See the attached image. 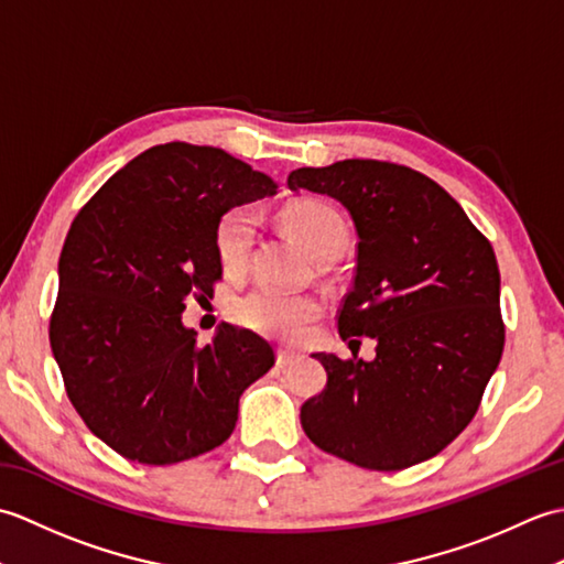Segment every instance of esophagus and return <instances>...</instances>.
<instances>
[{"mask_svg":"<svg viewBox=\"0 0 564 564\" xmlns=\"http://www.w3.org/2000/svg\"><path fill=\"white\" fill-rule=\"evenodd\" d=\"M297 358H301V354L293 351V349H283V346H279V351H275V364H279L281 368L295 364Z\"/></svg>","mask_w":564,"mask_h":564,"instance_id":"34e87169","label":"esophagus"}]
</instances>
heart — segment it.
Instances as JSON below:
<instances>
[{"label": "heart", "instance_id": "heart-1", "mask_svg": "<svg viewBox=\"0 0 564 564\" xmlns=\"http://www.w3.org/2000/svg\"><path fill=\"white\" fill-rule=\"evenodd\" d=\"M281 223L317 261H332L346 245V225L341 215L322 200H297L281 210ZM259 215L251 206H235L220 215L215 225V254L227 275L245 273L251 247H254ZM322 315V303L315 295L281 293L257 289L239 297L232 305L237 325L267 334L273 339L293 341L307 325Z\"/></svg>", "mask_w": 564, "mask_h": 564}]
</instances>
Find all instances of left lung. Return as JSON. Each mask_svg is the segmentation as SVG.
<instances>
[{
  "label": "left lung",
  "instance_id": "obj_1",
  "mask_svg": "<svg viewBox=\"0 0 564 564\" xmlns=\"http://www.w3.org/2000/svg\"><path fill=\"white\" fill-rule=\"evenodd\" d=\"M293 191L337 198L358 245L339 337L376 339V358L315 354L327 386L301 406L307 438L366 470H404L473 422L505 351L499 267L448 191L404 164L301 166Z\"/></svg>",
  "mask_w": 564,
  "mask_h": 564
}]
</instances>
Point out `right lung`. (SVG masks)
<instances>
[{
  "label": "right lung",
  "instance_id": "add662e5",
  "mask_svg": "<svg viewBox=\"0 0 564 564\" xmlns=\"http://www.w3.org/2000/svg\"><path fill=\"white\" fill-rule=\"evenodd\" d=\"M275 184L218 148L166 142L118 170L69 225L59 251L51 349L82 422L118 455L174 465L218 448L239 394L275 364L273 346L223 325L200 344L182 325L223 267L215 225Z\"/></svg>",
  "mask_w": 564,
  "mask_h": 564
}]
</instances>
